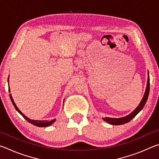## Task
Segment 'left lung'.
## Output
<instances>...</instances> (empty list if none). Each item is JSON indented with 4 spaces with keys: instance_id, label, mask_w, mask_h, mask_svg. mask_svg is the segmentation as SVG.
<instances>
[{
    "instance_id": "left-lung-1",
    "label": "left lung",
    "mask_w": 159,
    "mask_h": 159,
    "mask_svg": "<svg viewBox=\"0 0 159 159\" xmlns=\"http://www.w3.org/2000/svg\"><path fill=\"white\" fill-rule=\"evenodd\" d=\"M149 93V76H148L147 88H146V90H145L143 98H142L141 102L139 103L138 107H137V108L134 109L131 114L126 116L122 117V118H118L106 117V118H103V120L111 125H122V124H124V123L130 121V120L133 119V118L135 116L138 114L142 109H143L144 106L145 105V104H146V102L147 101Z\"/></svg>"
}]
</instances>
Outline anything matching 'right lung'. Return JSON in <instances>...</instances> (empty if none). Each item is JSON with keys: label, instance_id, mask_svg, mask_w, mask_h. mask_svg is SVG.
<instances>
[{"label": "right lung", "instance_id": "add662e5", "mask_svg": "<svg viewBox=\"0 0 159 159\" xmlns=\"http://www.w3.org/2000/svg\"><path fill=\"white\" fill-rule=\"evenodd\" d=\"M8 79H9V78H8ZM10 88H9V92H10ZM10 99H11V101L12 102L13 105H14L16 110H17V111L19 113H20V114L21 116H22L25 118V119L27 120L29 123H31V124H33L34 125H36V126H39V127H47V126L50 125L51 124H52V123L55 121V119H53L52 120H50V121H47V120H31V119H30V118H29L28 117H26L25 114H22V113L21 112L20 110L17 108V107L16 106L15 102H14V100H13V99H12V97L11 95H10Z\"/></svg>", "mask_w": 159, "mask_h": 159}]
</instances>
